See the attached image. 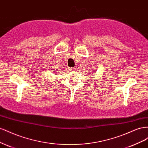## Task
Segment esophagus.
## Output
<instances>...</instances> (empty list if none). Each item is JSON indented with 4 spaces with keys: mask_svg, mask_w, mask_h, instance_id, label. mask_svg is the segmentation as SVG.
<instances>
[{
    "mask_svg": "<svg viewBox=\"0 0 148 148\" xmlns=\"http://www.w3.org/2000/svg\"><path fill=\"white\" fill-rule=\"evenodd\" d=\"M69 70L70 71H75L76 70H75V68H69Z\"/></svg>",
    "mask_w": 148,
    "mask_h": 148,
    "instance_id": "esophagus-1",
    "label": "esophagus"
}]
</instances>
